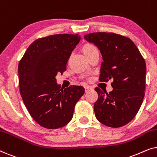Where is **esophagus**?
Returning a JSON list of instances; mask_svg holds the SVG:
<instances>
[{"instance_id": "1", "label": "esophagus", "mask_w": 157, "mask_h": 157, "mask_svg": "<svg viewBox=\"0 0 157 157\" xmlns=\"http://www.w3.org/2000/svg\"><path fill=\"white\" fill-rule=\"evenodd\" d=\"M84 88H85L86 92L89 91H90V90H91L92 89H93V88H92L91 86H85Z\"/></svg>"}]
</instances>
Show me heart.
<instances>
[{
  "instance_id": "1",
  "label": "heart",
  "mask_w": 157,
  "mask_h": 157,
  "mask_svg": "<svg viewBox=\"0 0 157 157\" xmlns=\"http://www.w3.org/2000/svg\"><path fill=\"white\" fill-rule=\"evenodd\" d=\"M94 49H96V48L95 46H94L93 45L86 44L85 45V46H83L82 50H83V53H84L86 56H87L88 54H89L92 51H94Z\"/></svg>"
}]
</instances>
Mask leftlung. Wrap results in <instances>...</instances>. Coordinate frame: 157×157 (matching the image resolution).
Returning <instances> with one entry per match:
<instances>
[{"instance_id":"8db88e82","label":"left lung","mask_w":157,"mask_h":157,"mask_svg":"<svg viewBox=\"0 0 157 157\" xmlns=\"http://www.w3.org/2000/svg\"><path fill=\"white\" fill-rule=\"evenodd\" d=\"M83 37L97 46L102 55L99 80L113 79L109 93L95 88L98 95L94 105L96 119L109 127L126 125L138 113L144 97V59L134 42L125 36L98 32Z\"/></svg>"}]
</instances>
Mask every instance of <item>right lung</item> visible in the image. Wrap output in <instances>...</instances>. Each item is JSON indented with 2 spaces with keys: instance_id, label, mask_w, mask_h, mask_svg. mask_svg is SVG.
Masks as SVG:
<instances>
[{
  "instance_id": "right-lung-1",
  "label": "right lung",
  "mask_w": 157,
  "mask_h": 157,
  "mask_svg": "<svg viewBox=\"0 0 157 157\" xmlns=\"http://www.w3.org/2000/svg\"><path fill=\"white\" fill-rule=\"evenodd\" d=\"M78 34L38 38L29 46L18 64L20 94L30 115L43 127L55 129L71 120L75 105L85 92L81 86L63 89L56 76L66 69Z\"/></svg>"
}]
</instances>
